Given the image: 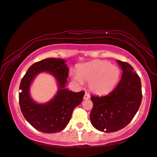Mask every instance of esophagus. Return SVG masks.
I'll use <instances>...</instances> for the list:
<instances>
[{"mask_svg":"<svg viewBox=\"0 0 157 157\" xmlns=\"http://www.w3.org/2000/svg\"><path fill=\"white\" fill-rule=\"evenodd\" d=\"M89 97H90L89 94L87 93V92H86L84 94V96H83V98H84V99H88V98H89Z\"/></svg>","mask_w":157,"mask_h":157,"instance_id":"obj_1","label":"esophagus"}]
</instances>
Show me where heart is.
<instances>
[{
	"label": "heart",
	"instance_id": "b5f03b06",
	"mask_svg": "<svg viewBox=\"0 0 157 157\" xmlns=\"http://www.w3.org/2000/svg\"><path fill=\"white\" fill-rule=\"evenodd\" d=\"M120 76V70L110 62L96 60L81 64L77 72L72 74L73 79L78 84L89 82V89L96 94H104L111 91Z\"/></svg>",
	"mask_w": 157,
	"mask_h": 157
}]
</instances>
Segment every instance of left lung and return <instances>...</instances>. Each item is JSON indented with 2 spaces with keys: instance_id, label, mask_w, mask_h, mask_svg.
Masks as SVG:
<instances>
[{
  "instance_id": "obj_1",
  "label": "left lung",
  "mask_w": 157,
  "mask_h": 157,
  "mask_svg": "<svg viewBox=\"0 0 157 157\" xmlns=\"http://www.w3.org/2000/svg\"><path fill=\"white\" fill-rule=\"evenodd\" d=\"M123 73L112 91L105 96H91L94 106L90 120L94 127L105 132H115L132 121L142 99L141 79L126 62L117 61Z\"/></svg>"
}]
</instances>
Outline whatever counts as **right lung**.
<instances>
[{
    "label": "right lung",
    "instance_id": "right-lung-1",
    "mask_svg": "<svg viewBox=\"0 0 157 157\" xmlns=\"http://www.w3.org/2000/svg\"><path fill=\"white\" fill-rule=\"evenodd\" d=\"M42 71L49 72L55 76L59 90L51 102L38 105L29 97V87L34 77ZM68 76L65 60L48 58L33 63L21 79L19 105L23 117L36 129L48 134L61 132L69 122L75 107L82 101L84 91L75 93L64 88Z\"/></svg>",
    "mask_w": 157,
    "mask_h": 157
}]
</instances>
